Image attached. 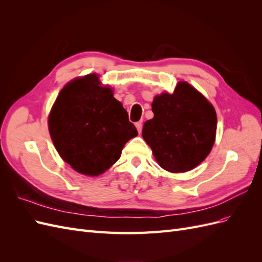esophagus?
I'll return each mask as SVG.
<instances>
[{"mask_svg": "<svg viewBox=\"0 0 262 262\" xmlns=\"http://www.w3.org/2000/svg\"><path fill=\"white\" fill-rule=\"evenodd\" d=\"M136 126H137V129H138L139 133H141V132H142V122H141V121H140V122H137V123H136Z\"/></svg>", "mask_w": 262, "mask_h": 262, "instance_id": "34e87169", "label": "esophagus"}]
</instances>
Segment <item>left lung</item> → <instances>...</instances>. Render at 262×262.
Returning <instances> with one entry per match:
<instances>
[{
  "label": "left lung",
  "instance_id": "left-lung-1",
  "mask_svg": "<svg viewBox=\"0 0 262 262\" xmlns=\"http://www.w3.org/2000/svg\"><path fill=\"white\" fill-rule=\"evenodd\" d=\"M154 118L147 120L142 136L161 167L170 172L194 168L208 156L216 133V113L193 87L179 82L173 94L156 96Z\"/></svg>",
  "mask_w": 262,
  "mask_h": 262
}]
</instances>
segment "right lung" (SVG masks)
Instances as JSON below:
<instances>
[{"mask_svg": "<svg viewBox=\"0 0 262 262\" xmlns=\"http://www.w3.org/2000/svg\"><path fill=\"white\" fill-rule=\"evenodd\" d=\"M49 131L58 153L71 167L98 176L119 160L124 144L138 136L128 113L98 76L67 84L49 116Z\"/></svg>", "mask_w": 262, "mask_h": 262, "instance_id": "right-lung-1", "label": "right lung"}]
</instances>
